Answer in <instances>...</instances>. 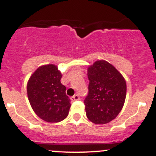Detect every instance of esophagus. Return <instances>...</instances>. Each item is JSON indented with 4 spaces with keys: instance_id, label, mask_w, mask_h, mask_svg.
Masks as SVG:
<instances>
[{
    "instance_id": "34e87169",
    "label": "esophagus",
    "mask_w": 156,
    "mask_h": 156,
    "mask_svg": "<svg viewBox=\"0 0 156 156\" xmlns=\"http://www.w3.org/2000/svg\"><path fill=\"white\" fill-rule=\"evenodd\" d=\"M70 99H71L72 101H75L80 100V95L78 94H75L74 96L71 97V98Z\"/></svg>"
}]
</instances>
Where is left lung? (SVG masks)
<instances>
[{
  "mask_svg": "<svg viewBox=\"0 0 156 156\" xmlns=\"http://www.w3.org/2000/svg\"><path fill=\"white\" fill-rule=\"evenodd\" d=\"M88 94L84 99L86 115L95 124H105L122 110L126 95L124 78L112 65L104 60L88 68Z\"/></svg>",
  "mask_w": 156,
  "mask_h": 156,
  "instance_id": "left-lung-1",
  "label": "left lung"
}]
</instances>
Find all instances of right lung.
<instances>
[{
    "instance_id": "1",
    "label": "right lung",
    "mask_w": 156,
    "mask_h": 156,
    "mask_svg": "<svg viewBox=\"0 0 156 156\" xmlns=\"http://www.w3.org/2000/svg\"><path fill=\"white\" fill-rule=\"evenodd\" d=\"M61 78L57 66L50 64L37 69L29 80L27 94L30 105L35 113L46 122L63 120L71 107Z\"/></svg>"
}]
</instances>
